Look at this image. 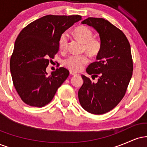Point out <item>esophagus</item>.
<instances>
[{
	"mask_svg": "<svg viewBox=\"0 0 147 147\" xmlns=\"http://www.w3.org/2000/svg\"><path fill=\"white\" fill-rule=\"evenodd\" d=\"M70 73L71 74V75H77V73H75V72H72V71H70Z\"/></svg>",
	"mask_w": 147,
	"mask_h": 147,
	"instance_id": "34e87169",
	"label": "esophagus"
}]
</instances>
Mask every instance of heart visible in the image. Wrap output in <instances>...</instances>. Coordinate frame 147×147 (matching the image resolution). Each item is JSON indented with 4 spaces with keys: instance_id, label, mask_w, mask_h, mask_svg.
<instances>
[{
    "instance_id": "1",
    "label": "heart",
    "mask_w": 147,
    "mask_h": 147,
    "mask_svg": "<svg viewBox=\"0 0 147 147\" xmlns=\"http://www.w3.org/2000/svg\"><path fill=\"white\" fill-rule=\"evenodd\" d=\"M72 34L76 38L84 43V50L91 56H96L99 53L102 48L100 40L92 38L93 32L90 28L85 25H80L75 28ZM69 35L67 31L63 32L59 38V45L61 50H65L68 47ZM89 62V57L86 54L77 55H72L65 58L63 61V64L65 68L73 72H79L84 68V65Z\"/></svg>"
}]
</instances>
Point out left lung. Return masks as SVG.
<instances>
[{"instance_id": "left-lung-1", "label": "left lung", "mask_w": 147, "mask_h": 147, "mask_svg": "<svg viewBox=\"0 0 147 147\" xmlns=\"http://www.w3.org/2000/svg\"><path fill=\"white\" fill-rule=\"evenodd\" d=\"M99 34L102 48L97 61L86 72L98 77L94 83L82 75L84 84L78 92L82 108L92 114L101 115L113 109L125 95L133 75L131 46L122 30L102 18L89 17L82 22Z\"/></svg>"}]
</instances>
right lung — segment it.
<instances>
[{
	"instance_id": "1",
	"label": "right lung",
	"mask_w": 147,
	"mask_h": 147,
	"mask_svg": "<svg viewBox=\"0 0 147 147\" xmlns=\"http://www.w3.org/2000/svg\"><path fill=\"white\" fill-rule=\"evenodd\" d=\"M81 19L79 15H47L19 33L10 59V71L15 88L26 104L35 107L48 104L68 78L69 70L63 67L50 76L45 70L59 51L60 35Z\"/></svg>"
}]
</instances>
